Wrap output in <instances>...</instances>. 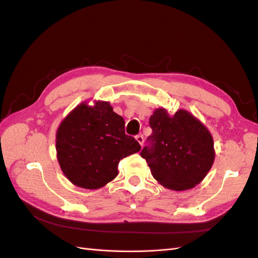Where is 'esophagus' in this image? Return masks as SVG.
<instances>
[{
  "label": "esophagus",
  "mask_w": 258,
  "mask_h": 258,
  "mask_svg": "<svg viewBox=\"0 0 258 258\" xmlns=\"http://www.w3.org/2000/svg\"><path fill=\"white\" fill-rule=\"evenodd\" d=\"M136 140L137 141L139 142V144L141 145V146H143V142H144V138H143V136L142 135H139V136H137L136 137Z\"/></svg>",
  "instance_id": "obj_1"
}]
</instances>
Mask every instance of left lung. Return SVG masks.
Masks as SVG:
<instances>
[{
	"label": "left lung",
	"instance_id": "1",
	"mask_svg": "<svg viewBox=\"0 0 258 258\" xmlns=\"http://www.w3.org/2000/svg\"><path fill=\"white\" fill-rule=\"evenodd\" d=\"M151 146L141 152L152 175L160 185L175 191L191 189L213 166L215 150L209 129L190 112L171 116L158 107L150 118Z\"/></svg>",
	"mask_w": 258,
	"mask_h": 258
}]
</instances>
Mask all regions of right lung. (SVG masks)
<instances>
[{"mask_svg":"<svg viewBox=\"0 0 258 258\" xmlns=\"http://www.w3.org/2000/svg\"><path fill=\"white\" fill-rule=\"evenodd\" d=\"M76 105L60 122L56 134L57 159L73 185L98 189L118 174L120 159L141 146L124 134V120L110 102L93 100Z\"/></svg>","mask_w":258,"mask_h":258,"instance_id":"obj_1","label":"right lung"}]
</instances>
